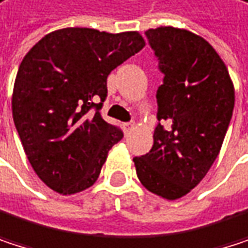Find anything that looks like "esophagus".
<instances>
[{"label":"esophagus","instance_id":"esophagus-1","mask_svg":"<svg viewBox=\"0 0 248 248\" xmlns=\"http://www.w3.org/2000/svg\"><path fill=\"white\" fill-rule=\"evenodd\" d=\"M134 123H124L123 124V127H124V130H125V133H128V131H131L133 128H134Z\"/></svg>","mask_w":248,"mask_h":248}]
</instances>
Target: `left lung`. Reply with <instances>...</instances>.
Instances as JSON below:
<instances>
[{"mask_svg":"<svg viewBox=\"0 0 248 248\" xmlns=\"http://www.w3.org/2000/svg\"><path fill=\"white\" fill-rule=\"evenodd\" d=\"M165 75L159 86L153 147L134 157L150 192L173 201L198 185L215 162L234 109V86L215 49L182 29L146 31Z\"/></svg>","mask_w":248,"mask_h":248,"instance_id":"1","label":"left lung"}]
</instances>
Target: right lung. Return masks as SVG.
Returning a JSON list of instances; mask_svg holds the SVG:
<instances>
[{
	"label": "right lung",
	"instance_id": "right-lung-1",
	"mask_svg": "<svg viewBox=\"0 0 248 248\" xmlns=\"http://www.w3.org/2000/svg\"><path fill=\"white\" fill-rule=\"evenodd\" d=\"M137 31L69 27L49 33L24 56L13 91V118L27 159L50 189L92 186L123 131L104 121L107 78L144 47Z\"/></svg>",
	"mask_w": 248,
	"mask_h": 248
}]
</instances>
